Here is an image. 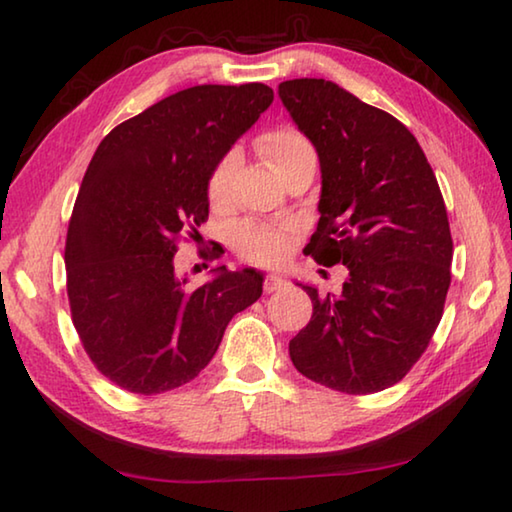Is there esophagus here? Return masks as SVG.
<instances>
[{"label": "esophagus", "mask_w": 512, "mask_h": 512, "mask_svg": "<svg viewBox=\"0 0 512 512\" xmlns=\"http://www.w3.org/2000/svg\"><path fill=\"white\" fill-rule=\"evenodd\" d=\"M287 289V280H284L282 275H268L264 280V291L266 293H275V291H282Z\"/></svg>", "instance_id": "obj_1"}]
</instances>
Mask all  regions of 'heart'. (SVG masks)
Returning a JSON list of instances; mask_svg holds the SVG:
<instances>
[{"label": "heart", "instance_id": "heart-1", "mask_svg": "<svg viewBox=\"0 0 512 512\" xmlns=\"http://www.w3.org/2000/svg\"><path fill=\"white\" fill-rule=\"evenodd\" d=\"M257 149L275 171L284 169L293 160L302 158V155H314V146L309 144L307 137L291 126H280L264 133L257 140ZM237 171L239 155L235 151H230L223 155L214 171L210 173V180H207V198H210V203L214 207H223L230 201ZM232 244H235L237 253L250 259V262L277 264L280 259L287 257L291 235L289 230L275 228V225L246 221L237 225Z\"/></svg>", "mask_w": 512, "mask_h": 512}]
</instances>
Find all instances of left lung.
<instances>
[{
    "label": "left lung",
    "instance_id": "left-lung-1",
    "mask_svg": "<svg viewBox=\"0 0 512 512\" xmlns=\"http://www.w3.org/2000/svg\"><path fill=\"white\" fill-rule=\"evenodd\" d=\"M277 94L320 160L318 228L305 253L348 266L339 296H318L289 354L307 379L348 395L400 381L443 318L454 244L431 164L402 121L325 79Z\"/></svg>",
    "mask_w": 512,
    "mask_h": 512
}]
</instances>
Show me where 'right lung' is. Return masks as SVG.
I'll return each mask as SVG.
<instances>
[{
    "label": "right lung",
    "mask_w": 512,
    "mask_h": 512,
    "mask_svg": "<svg viewBox=\"0 0 512 512\" xmlns=\"http://www.w3.org/2000/svg\"><path fill=\"white\" fill-rule=\"evenodd\" d=\"M271 103L264 83L196 85L115 126L94 151L67 228V296L85 352L124 391L192 381L232 316L262 296L255 268H212L192 289L173 255L180 235L201 237L210 173Z\"/></svg>",
    "instance_id": "add662e5"
}]
</instances>
